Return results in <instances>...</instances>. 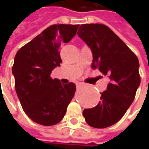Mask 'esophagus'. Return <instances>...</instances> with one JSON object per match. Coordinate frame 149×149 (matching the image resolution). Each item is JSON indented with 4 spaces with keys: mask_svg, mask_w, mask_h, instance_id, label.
<instances>
[{
    "mask_svg": "<svg viewBox=\"0 0 149 149\" xmlns=\"http://www.w3.org/2000/svg\"><path fill=\"white\" fill-rule=\"evenodd\" d=\"M77 87H81V86H82V85H83V83H81V82H77Z\"/></svg>",
    "mask_w": 149,
    "mask_h": 149,
    "instance_id": "1",
    "label": "esophagus"
}]
</instances>
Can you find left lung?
I'll return each mask as SVG.
<instances>
[{"label": "left lung", "mask_w": 149, "mask_h": 149, "mask_svg": "<svg viewBox=\"0 0 149 149\" xmlns=\"http://www.w3.org/2000/svg\"><path fill=\"white\" fill-rule=\"evenodd\" d=\"M79 37L93 53V68H99L110 79L97 106L86 109L83 116L88 125L104 128L113 125L125 115L141 84L139 61L109 28L101 24H81Z\"/></svg>", "instance_id": "8db88e82"}]
</instances>
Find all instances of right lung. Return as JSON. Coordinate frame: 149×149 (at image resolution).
<instances>
[{
    "mask_svg": "<svg viewBox=\"0 0 149 149\" xmlns=\"http://www.w3.org/2000/svg\"><path fill=\"white\" fill-rule=\"evenodd\" d=\"M79 24H52L18 50L13 74L24 112L37 124L51 126L61 120L76 91L50 74L62 62L60 49L77 34Z\"/></svg>",
    "mask_w": 149,
    "mask_h": 149,
    "instance_id": "right-lung-1",
    "label": "right lung"
}]
</instances>
